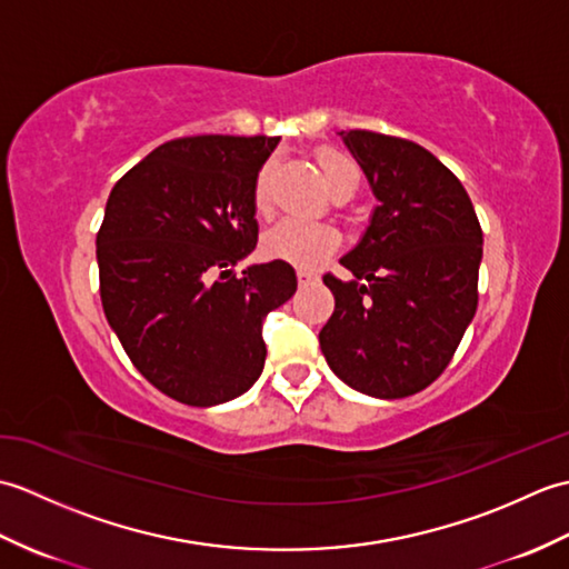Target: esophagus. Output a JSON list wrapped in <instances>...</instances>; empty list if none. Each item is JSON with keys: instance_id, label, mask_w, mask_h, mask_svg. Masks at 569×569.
Here are the masks:
<instances>
[{"instance_id": "1", "label": "esophagus", "mask_w": 569, "mask_h": 569, "mask_svg": "<svg viewBox=\"0 0 569 569\" xmlns=\"http://www.w3.org/2000/svg\"><path fill=\"white\" fill-rule=\"evenodd\" d=\"M312 281H318V273L306 271V269L298 271V283H300V286H308V283H312Z\"/></svg>"}]
</instances>
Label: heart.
I'll use <instances>...</instances> for the list:
<instances>
[{
    "mask_svg": "<svg viewBox=\"0 0 569 569\" xmlns=\"http://www.w3.org/2000/svg\"><path fill=\"white\" fill-rule=\"evenodd\" d=\"M318 168L325 186L330 190L342 183H359L357 166L337 151H320ZM253 204H257L259 212L269 210V168H263L257 176V183H253ZM340 229L330 222H308L288 217V220L276 222L263 234L261 244L266 257L288 261L300 266V269H318L320 263L328 261L340 249Z\"/></svg>",
    "mask_w": 569,
    "mask_h": 569,
    "instance_id": "heart-1",
    "label": "heart"
}]
</instances>
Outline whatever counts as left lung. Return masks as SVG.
Returning a JSON list of instances; mask_svg holds the SVG:
<instances>
[{"label":"left lung","instance_id":"obj_1","mask_svg":"<svg viewBox=\"0 0 569 569\" xmlns=\"http://www.w3.org/2000/svg\"><path fill=\"white\" fill-rule=\"evenodd\" d=\"M377 198L369 227L322 278L335 312L320 330L330 369L373 398L418 393L440 377L477 312L481 227L450 168L418 143L340 131Z\"/></svg>","mask_w":569,"mask_h":569}]
</instances>
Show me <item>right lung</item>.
I'll return each instance as SVG.
<instances>
[{
  "label": "right lung",
  "instance_id": "right-lung-1",
  "mask_svg": "<svg viewBox=\"0 0 569 569\" xmlns=\"http://www.w3.org/2000/svg\"><path fill=\"white\" fill-rule=\"evenodd\" d=\"M278 137H186L117 180L98 232L107 322L143 377L217 406L261 377L263 318L296 293L291 263H234L257 247L253 183Z\"/></svg>",
  "mask_w": 569,
  "mask_h": 569
}]
</instances>
